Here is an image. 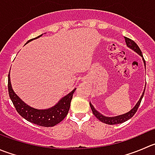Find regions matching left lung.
<instances>
[{
    "label": "left lung",
    "mask_w": 155,
    "mask_h": 155,
    "mask_svg": "<svg viewBox=\"0 0 155 155\" xmlns=\"http://www.w3.org/2000/svg\"><path fill=\"white\" fill-rule=\"evenodd\" d=\"M125 41L126 43H127V47H129L130 48H131L132 50H133L134 51H136V53L139 54L141 57L142 58V60L144 61V64H145V59L143 58V56H142V53L141 51L140 48H139V46L137 45L136 42L134 41H133L132 39L129 38L125 37ZM145 89H144L143 93H142V96H141L140 99H139V101L137 102V104H136V106L133 108L130 111H129L128 113H126V114H122V115H119V116H116V117H105V116L102 115L101 114L98 112L97 110H96L94 109V107H93V105L91 104V102H89L90 107H91V109L92 110L93 114L100 121H101L102 123H104L106 124H109V125H115V124H122V123L126 122L127 120H128L129 119H130L131 117H133L134 114H136V111H137L138 108H139V105H140L141 101H142V99L144 96V93H145Z\"/></svg>",
    "instance_id": "8db88e82"
}]
</instances>
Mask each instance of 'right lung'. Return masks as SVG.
I'll list each match as a JSON object with an SVG mask.
<instances>
[{
	"mask_svg": "<svg viewBox=\"0 0 155 155\" xmlns=\"http://www.w3.org/2000/svg\"><path fill=\"white\" fill-rule=\"evenodd\" d=\"M42 35L32 38V39L28 40L27 43L41 37ZM75 90L76 88H74L71 92L62 97L58 101V103L52 107L45 110L35 109V108H33L26 104L16 95V94H15L12 88L11 83H10V73L8 75L9 96L16 108V111L19 113L21 117H22L27 121L36 124V125L41 126V127H54L61 123L66 117V116L67 115L69 110H70V102L73 98V94L75 92Z\"/></svg>",
	"mask_w": 155,
	"mask_h": 155,
	"instance_id": "1",
	"label": "right lung"
}]
</instances>
